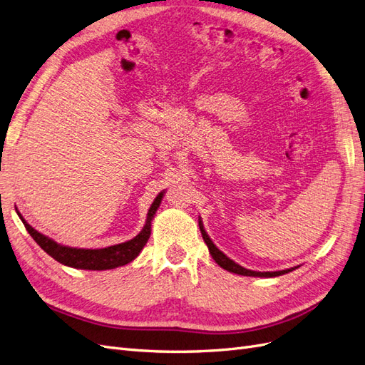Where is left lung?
I'll return each instance as SVG.
<instances>
[{"mask_svg": "<svg viewBox=\"0 0 365 365\" xmlns=\"http://www.w3.org/2000/svg\"><path fill=\"white\" fill-rule=\"evenodd\" d=\"M200 230H201V235H202V239H204V242L207 244V247H208V251H210V254H212V257H213V260L219 264L220 268H224V269H227V271H230V272H235V274H239V275H248V277H277V275H283V274H288V272H291V271H294V269H297L298 267H295V268H291V269H283V271H272V272H259V271H251V269H247V268H244V267H240V264H237L236 262H233L231 260L230 257H227L225 254L220 251L213 242H212V239L208 237V235L205 233V230H204V225H202V220H200Z\"/></svg>", "mask_w": 365, "mask_h": 365, "instance_id": "1", "label": "left lung"}]
</instances>
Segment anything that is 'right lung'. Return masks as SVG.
Masks as SVG:
<instances>
[{"mask_svg":"<svg viewBox=\"0 0 365 365\" xmlns=\"http://www.w3.org/2000/svg\"><path fill=\"white\" fill-rule=\"evenodd\" d=\"M163 195H164V192L158 193L155 201L152 202L149 212H148L146 224L134 239L123 242V244L106 247V248H98V250L71 248V247L61 245V244H58V242H54L53 239L41 235L39 231H36L31 225H29L26 222V219L21 216L19 212H18V216L21 217V220H23V224H24L26 230L29 231V235L35 239L36 244L43 251H46L48 256H51L59 263L67 264V267H71V268H77V269H91V271L114 269L117 267H123V264L134 260L140 254V251L143 250V247L146 245V242L149 240V236H150V222L161 204Z\"/></svg>","mask_w":365,"mask_h":365,"instance_id":"right-lung-1","label":"right lung"}]
</instances>
